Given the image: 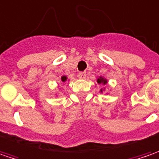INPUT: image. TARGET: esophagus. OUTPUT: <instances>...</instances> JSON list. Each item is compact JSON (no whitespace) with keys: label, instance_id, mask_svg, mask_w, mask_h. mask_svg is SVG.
Listing matches in <instances>:
<instances>
[{"label":"esophagus","instance_id":"1","mask_svg":"<svg viewBox=\"0 0 159 159\" xmlns=\"http://www.w3.org/2000/svg\"><path fill=\"white\" fill-rule=\"evenodd\" d=\"M78 77L80 78V79H85L86 78V72H84V71H81V72H79V74H78Z\"/></svg>","mask_w":159,"mask_h":159}]
</instances>
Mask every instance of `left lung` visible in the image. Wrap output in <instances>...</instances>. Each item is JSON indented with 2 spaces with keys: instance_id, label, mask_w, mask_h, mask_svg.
<instances>
[{
  "instance_id": "8db88e82",
  "label": "left lung",
  "mask_w": 159,
  "mask_h": 159,
  "mask_svg": "<svg viewBox=\"0 0 159 159\" xmlns=\"http://www.w3.org/2000/svg\"><path fill=\"white\" fill-rule=\"evenodd\" d=\"M97 81H98V84H103V85H106V84L107 83V80H106V79H104L103 77H99V78L98 79V80H97ZM100 91L101 92L103 91V89H101V90H100Z\"/></svg>"
}]
</instances>
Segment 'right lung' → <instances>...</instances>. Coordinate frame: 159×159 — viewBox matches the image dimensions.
Wrapping results in <instances>:
<instances>
[{
    "instance_id": "add662e5",
    "label": "right lung",
    "mask_w": 159,
    "mask_h": 159,
    "mask_svg": "<svg viewBox=\"0 0 159 159\" xmlns=\"http://www.w3.org/2000/svg\"><path fill=\"white\" fill-rule=\"evenodd\" d=\"M61 80V81H62V82H64V81H66V80H67V77H66V76H62Z\"/></svg>"
}]
</instances>
